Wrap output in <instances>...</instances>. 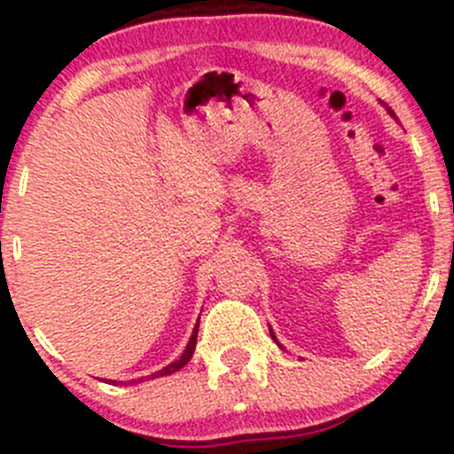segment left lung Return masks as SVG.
<instances>
[{"instance_id":"obj_1","label":"left lung","mask_w":454,"mask_h":454,"mask_svg":"<svg viewBox=\"0 0 454 454\" xmlns=\"http://www.w3.org/2000/svg\"><path fill=\"white\" fill-rule=\"evenodd\" d=\"M388 114H391V116H393V112H391V109H388ZM270 333H272V332H270ZM272 338H274V333H272ZM274 340H277V338H274Z\"/></svg>"}]
</instances>
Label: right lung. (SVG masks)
<instances>
[{
  "label": "right lung",
  "instance_id": "add662e5",
  "mask_svg": "<svg viewBox=\"0 0 454 454\" xmlns=\"http://www.w3.org/2000/svg\"><path fill=\"white\" fill-rule=\"evenodd\" d=\"M198 329H200V320H198V325H195L193 333H191V340H189V345H186L184 354L180 356V360H176V363H171V364H168V367H164L162 371H158V373H153V375H151V378H160V375H171V373H176V371H180L182 367H184L186 363H189L191 358H193L195 342H198ZM138 382H140V380H138Z\"/></svg>",
  "mask_w": 454,
  "mask_h": 454
}]
</instances>
